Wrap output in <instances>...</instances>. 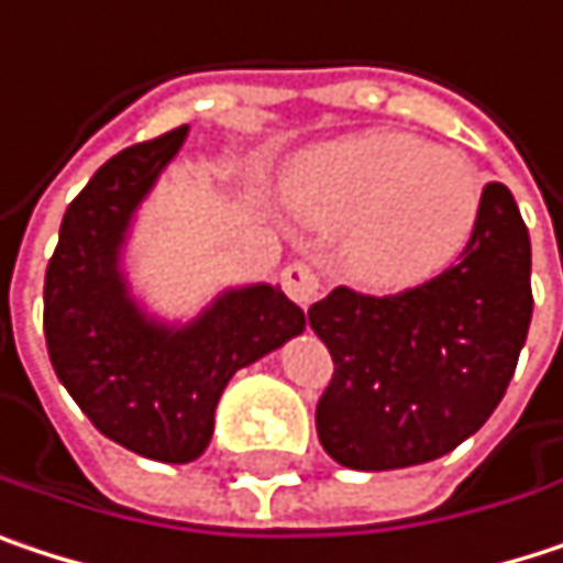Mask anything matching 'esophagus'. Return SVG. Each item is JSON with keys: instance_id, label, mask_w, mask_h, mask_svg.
<instances>
[{"instance_id": "obj_1", "label": "esophagus", "mask_w": 563, "mask_h": 563, "mask_svg": "<svg viewBox=\"0 0 563 563\" xmlns=\"http://www.w3.org/2000/svg\"><path fill=\"white\" fill-rule=\"evenodd\" d=\"M282 288H285V295L295 305L311 308L320 298V291H323V282H320V275H317V268L311 262H291L282 272Z\"/></svg>"}]
</instances>
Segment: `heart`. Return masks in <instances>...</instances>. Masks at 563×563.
<instances>
[{
  "instance_id": "obj_1",
  "label": "heart",
  "mask_w": 563,
  "mask_h": 563,
  "mask_svg": "<svg viewBox=\"0 0 563 563\" xmlns=\"http://www.w3.org/2000/svg\"><path fill=\"white\" fill-rule=\"evenodd\" d=\"M291 203L323 230H346L356 282L398 291L444 272L479 220L476 168L398 132L340 142L288 180Z\"/></svg>"
}]
</instances>
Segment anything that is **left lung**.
<instances>
[{"mask_svg": "<svg viewBox=\"0 0 563 563\" xmlns=\"http://www.w3.org/2000/svg\"><path fill=\"white\" fill-rule=\"evenodd\" d=\"M531 305L522 213L489 180L457 265L383 298L340 285L308 311L333 360L314 415L323 451L350 470L451 454L503 401Z\"/></svg>", "mask_w": 563, "mask_h": 563, "instance_id": "obj_1", "label": "left lung"}]
</instances>
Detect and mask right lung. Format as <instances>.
Returning <instances> with one entry per match:
<instances>
[{
  "label": "right lung",
  "instance_id": "add662e5",
  "mask_svg": "<svg viewBox=\"0 0 563 563\" xmlns=\"http://www.w3.org/2000/svg\"><path fill=\"white\" fill-rule=\"evenodd\" d=\"M184 135L187 125H177L112 155L70 200L44 275V340L57 379L100 434L162 463L200 457L233 373L305 330V311L272 285L227 291L184 330L129 301L119 246Z\"/></svg>",
  "mask_w": 563,
  "mask_h": 563
}]
</instances>
